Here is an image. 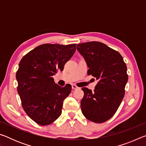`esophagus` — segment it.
<instances>
[{"label": "esophagus", "instance_id": "obj_1", "mask_svg": "<svg viewBox=\"0 0 146 146\" xmlns=\"http://www.w3.org/2000/svg\"><path fill=\"white\" fill-rule=\"evenodd\" d=\"M78 88L76 85H75V84H73L72 85V89H73V90H76V89H78Z\"/></svg>", "mask_w": 146, "mask_h": 146}]
</instances>
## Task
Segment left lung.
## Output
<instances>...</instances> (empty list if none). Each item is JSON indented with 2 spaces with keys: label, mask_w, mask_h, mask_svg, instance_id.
<instances>
[{
  "label": "left lung",
  "mask_w": 146,
  "mask_h": 146,
  "mask_svg": "<svg viewBox=\"0 0 146 146\" xmlns=\"http://www.w3.org/2000/svg\"><path fill=\"white\" fill-rule=\"evenodd\" d=\"M76 49L87 63L88 75L98 80L93 92L82 88V112L89 120L104 122L115 114L124 97L127 66L118 51L100 42L79 44Z\"/></svg>",
  "instance_id": "left-lung-1"
}]
</instances>
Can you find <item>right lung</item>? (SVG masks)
<instances>
[{
	"label": "right lung",
	"instance_id": "obj_1",
	"mask_svg": "<svg viewBox=\"0 0 146 146\" xmlns=\"http://www.w3.org/2000/svg\"><path fill=\"white\" fill-rule=\"evenodd\" d=\"M76 45L42 44L20 62L16 73L17 91L26 114L39 125L50 124L61 115L63 101L70 94L71 86L60 87L52 76L63 71L75 53Z\"/></svg>",
	"mask_w": 146,
	"mask_h": 146
}]
</instances>
